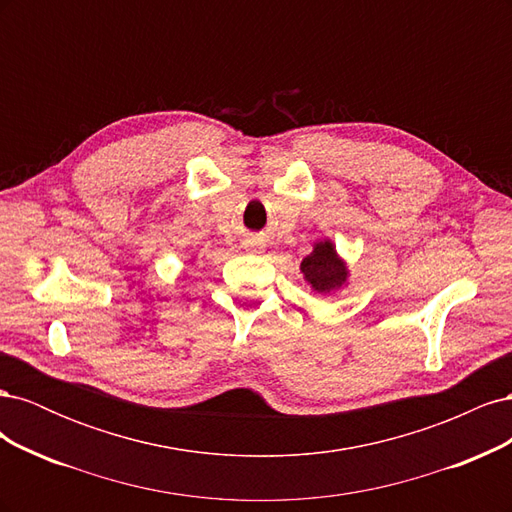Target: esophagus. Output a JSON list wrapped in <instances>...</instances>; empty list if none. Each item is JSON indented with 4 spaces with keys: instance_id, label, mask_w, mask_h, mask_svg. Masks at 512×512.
Wrapping results in <instances>:
<instances>
[{
    "instance_id": "esophagus-1",
    "label": "esophagus",
    "mask_w": 512,
    "mask_h": 512,
    "mask_svg": "<svg viewBox=\"0 0 512 512\" xmlns=\"http://www.w3.org/2000/svg\"><path fill=\"white\" fill-rule=\"evenodd\" d=\"M252 250H256V247H252Z\"/></svg>"
}]
</instances>
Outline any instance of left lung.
<instances>
[{
	"instance_id": "obj_1",
	"label": "left lung",
	"mask_w": 512,
	"mask_h": 512,
	"mask_svg": "<svg viewBox=\"0 0 512 512\" xmlns=\"http://www.w3.org/2000/svg\"><path fill=\"white\" fill-rule=\"evenodd\" d=\"M305 280L320 294H329L348 282L346 262L337 256L335 245L324 239L314 245V252L301 262Z\"/></svg>"
}]
</instances>
